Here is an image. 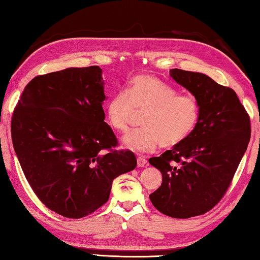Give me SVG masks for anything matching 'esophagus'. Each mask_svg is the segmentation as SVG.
<instances>
[{
    "label": "esophagus",
    "instance_id": "1",
    "mask_svg": "<svg viewBox=\"0 0 260 260\" xmlns=\"http://www.w3.org/2000/svg\"><path fill=\"white\" fill-rule=\"evenodd\" d=\"M137 164H138L139 168H144V166L147 165V159L143 156H139L138 158H137Z\"/></svg>",
    "mask_w": 260,
    "mask_h": 260
}]
</instances>
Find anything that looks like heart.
Masks as SVG:
<instances>
[{
    "instance_id": "1",
    "label": "heart",
    "mask_w": 260,
    "mask_h": 260,
    "mask_svg": "<svg viewBox=\"0 0 260 260\" xmlns=\"http://www.w3.org/2000/svg\"><path fill=\"white\" fill-rule=\"evenodd\" d=\"M109 124L119 132L128 131L137 114L145 113V128L129 132L122 143L137 153H150L159 145L175 147L190 137L200 117L198 100L151 75H139L126 90L117 91L105 106Z\"/></svg>"
}]
</instances>
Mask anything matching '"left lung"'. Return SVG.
Segmentation results:
<instances>
[{
  "label": "left lung",
  "mask_w": 260,
  "mask_h": 260,
  "mask_svg": "<svg viewBox=\"0 0 260 260\" xmlns=\"http://www.w3.org/2000/svg\"><path fill=\"white\" fill-rule=\"evenodd\" d=\"M200 105L194 131L149 163L160 171V187L149 194L155 208L174 218L212 209L226 192L250 140V117L236 91L199 72L170 70Z\"/></svg>",
  "instance_id": "1"
}]
</instances>
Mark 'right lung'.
<instances>
[{
    "label": "right lung",
    "instance_id": "right-lung-1",
    "mask_svg": "<svg viewBox=\"0 0 260 260\" xmlns=\"http://www.w3.org/2000/svg\"><path fill=\"white\" fill-rule=\"evenodd\" d=\"M102 69L97 66L37 76L13 112L11 136L19 163L39 200L68 218L94 213L112 182L137 166L104 122Z\"/></svg>",
    "mask_w": 260,
    "mask_h": 260
}]
</instances>
